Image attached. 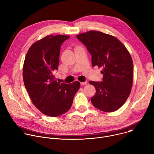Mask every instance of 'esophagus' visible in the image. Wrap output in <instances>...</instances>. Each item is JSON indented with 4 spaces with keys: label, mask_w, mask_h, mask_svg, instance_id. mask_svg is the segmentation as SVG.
<instances>
[{
    "label": "esophagus",
    "mask_w": 154,
    "mask_h": 154,
    "mask_svg": "<svg viewBox=\"0 0 154 154\" xmlns=\"http://www.w3.org/2000/svg\"><path fill=\"white\" fill-rule=\"evenodd\" d=\"M80 85H81L82 86L86 85H87V82H80Z\"/></svg>",
    "instance_id": "34e87169"
}]
</instances>
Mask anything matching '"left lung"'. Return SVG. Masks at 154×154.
Masks as SVG:
<instances>
[{
    "label": "left lung",
    "instance_id": "obj_1",
    "mask_svg": "<svg viewBox=\"0 0 154 154\" xmlns=\"http://www.w3.org/2000/svg\"><path fill=\"white\" fill-rule=\"evenodd\" d=\"M77 38L91 55L92 65L101 68L103 81H90L96 89L92 105L106 112L119 109L131 91L134 65L128 49L116 37L100 31H89Z\"/></svg>",
    "mask_w": 154,
    "mask_h": 154
}]
</instances>
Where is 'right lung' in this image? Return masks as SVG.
I'll list each match as a JSON object with an SVG mask.
<instances>
[{"label": "right lung", "mask_w": 154, "mask_h": 154, "mask_svg": "<svg viewBox=\"0 0 154 154\" xmlns=\"http://www.w3.org/2000/svg\"><path fill=\"white\" fill-rule=\"evenodd\" d=\"M69 37L60 34L47 35L31 46L25 59L23 79L25 88L32 103L48 116L57 117L66 112L80 87L77 81L66 84L54 80L60 46Z\"/></svg>", "instance_id": "add662e5"}]
</instances>
